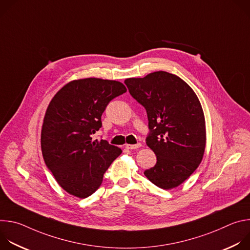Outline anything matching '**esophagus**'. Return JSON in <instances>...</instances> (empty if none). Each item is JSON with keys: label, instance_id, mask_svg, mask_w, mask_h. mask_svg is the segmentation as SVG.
Returning a JSON list of instances; mask_svg holds the SVG:
<instances>
[{"label": "esophagus", "instance_id": "esophagus-1", "mask_svg": "<svg viewBox=\"0 0 250 250\" xmlns=\"http://www.w3.org/2000/svg\"><path fill=\"white\" fill-rule=\"evenodd\" d=\"M139 147H141V145H140V144H136V145H126V146H125V148H127V149H137V148H139Z\"/></svg>", "mask_w": 250, "mask_h": 250}]
</instances>
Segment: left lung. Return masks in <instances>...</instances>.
<instances>
[{"label":"left lung","instance_id":"8db88e82","mask_svg":"<svg viewBox=\"0 0 250 250\" xmlns=\"http://www.w3.org/2000/svg\"><path fill=\"white\" fill-rule=\"evenodd\" d=\"M125 83L146 110V145L157 157L145 175L161 189L178 187L198 168L206 148V122L197 95L184 80L165 71Z\"/></svg>","mask_w":250,"mask_h":250}]
</instances>
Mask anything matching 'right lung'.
I'll return each instance as SVG.
<instances>
[{
  "label": "right lung",
  "instance_id": "1",
  "mask_svg": "<svg viewBox=\"0 0 250 250\" xmlns=\"http://www.w3.org/2000/svg\"><path fill=\"white\" fill-rule=\"evenodd\" d=\"M126 92L115 80L85 78L63 86L50 101L42 128L44 162L59 186L77 198L91 196L122 153L108 141L93 139L105 106Z\"/></svg>",
  "mask_w": 250,
  "mask_h": 250
}]
</instances>
